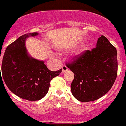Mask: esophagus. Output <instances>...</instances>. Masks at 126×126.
Segmentation results:
<instances>
[{
  "instance_id": "34e87169",
  "label": "esophagus",
  "mask_w": 126,
  "mask_h": 126,
  "mask_svg": "<svg viewBox=\"0 0 126 126\" xmlns=\"http://www.w3.org/2000/svg\"><path fill=\"white\" fill-rule=\"evenodd\" d=\"M62 73H65V72H66V71L68 70V68L66 66H64V65L62 67Z\"/></svg>"
}]
</instances>
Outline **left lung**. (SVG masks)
Returning <instances> with one entry per match:
<instances>
[{"label": "left lung", "mask_w": 126, "mask_h": 126, "mask_svg": "<svg viewBox=\"0 0 126 126\" xmlns=\"http://www.w3.org/2000/svg\"><path fill=\"white\" fill-rule=\"evenodd\" d=\"M74 73L70 85L73 96L85 102L96 100L107 93L117 75L116 48L102 35L96 48L87 50L76 60L68 64Z\"/></svg>", "instance_id": "1"}]
</instances>
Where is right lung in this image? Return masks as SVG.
Returning <instances> with one entry per match:
<instances>
[{
    "mask_svg": "<svg viewBox=\"0 0 126 126\" xmlns=\"http://www.w3.org/2000/svg\"><path fill=\"white\" fill-rule=\"evenodd\" d=\"M38 34L28 33L19 36L7 47L2 62L0 81H4L16 96L30 101L43 98L48 92L51 80L62 72V68L51 71L44 61L34 58L28 53L26 40Z\"/></svg>",
    "mask_w": 126,
    "mask_h": 126,
    "instance_id": "add662e5",
    "label": "right lung"
}]
</instances>
